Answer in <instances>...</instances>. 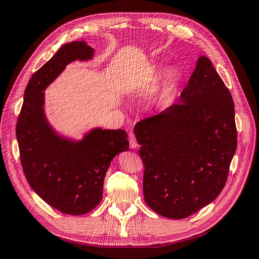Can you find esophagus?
<instances>
[{"instance_id":"esophagus-1","label":"esophagus","mask_w":259,"mask_h":259,"mask_svg":"<svg viewBox=\"0 0 259 259\" xmlns=\"http://www.w3.org/2000/svg\"><path fill=\"white\" fill-rule=\"evenodd\" d=\"M128 140H130V146H131L132 149H136L138 147L137 140H136L135 135L133 134V133H130V134H128Z\"/></svg>"}]
</instances>
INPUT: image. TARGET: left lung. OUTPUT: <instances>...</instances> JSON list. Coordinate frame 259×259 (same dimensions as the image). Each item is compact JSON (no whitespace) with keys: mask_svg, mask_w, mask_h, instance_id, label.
I'll list each match as a JSON object with an SVG mask.
<instances>
[{"mask_svg":"<svg viewBox=\"0 0 259 259\" xmlns=\"http://www.w3.org/2000/svg\"><path fill=\"white\" fill-rule=\"evenodd\" d=\"M134 133L144 198L155 213L183 219L222 192L238 136L232 96L207 57L198 58L178 104L138 122Z\"/></svg>","mask_w":259,"mask_h":259,"instance_id":"obj_1","label":"left lung"}]
</instances>
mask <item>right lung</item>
Here are the masks:
<instances>
[{
	"label": "right lung",
	"mask_w": 259,
	"mask_h": 259,
	"mask_svg": "<svg viewBox=\"0 0 259 259\" xmlns=\"http://www.w3.org/2000/svg\"><path fill=\"white\" fill-rule=\"evenodd\" d=\"M94 53L85 41L62 45L31 76L16 126L21 165L30 187L49 205L69 215H84L99 204L111 161L130 149L124 130L93 127L75 139L60 134L46 116L44 91L69 64L90 61Z\"/></svg>",
	"instance_id": "1"
}]
</instances>
